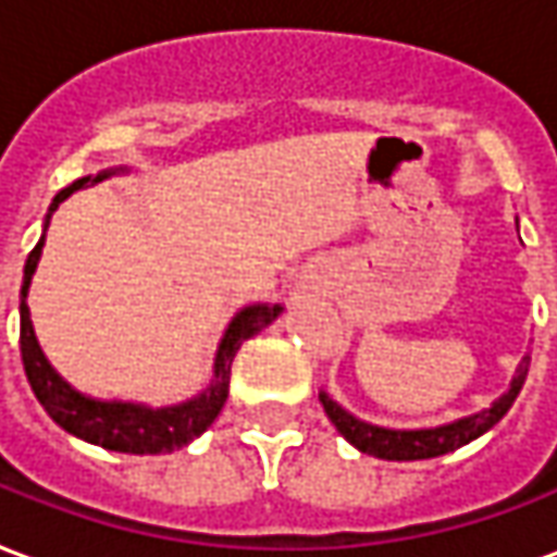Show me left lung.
Returning a JSON list of instances; mask_svg holds the SVG:
<instances>
[{"instance_id":"8db88e82","label":"left lung","mask_w":557,"mask_h":557,"mask_svg":"<svg viewBox=\"0 0 557 557\" xmlns=\"http://www.w3.org/2000/svg\"><path fill=\"white\" fill-rule=\"evenodd\" d=\"M528 367H531V355L521 358L519 370H516L512 382H509V391L491 403L488 409L473 412V416H463L458 421H448V424H436V428H416V431L382 428V424H370L363 418L351 416L348 409H343L339 403L330 397L327 391H321L318 400H321L324 412L333 421V428L343 433L345 440L358 451H363V455H373V458H382V461H424V458L448 455V451L479 440L482 433H488L509 412V406L516 403V397H519L521 385L528 379Z\"/></svg>"}]
</instances>
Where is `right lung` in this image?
Returning a JSON list of instances; mask_svg holds the SVG:
<instances>
[{"label":"right lung","mask_w":557,"mask_h":557,"mask_svg":"<svg viewBox=\"0 0 557 557\" xmlns=\"http://www.w3.org/2000/svg\"><path fill=\"white\" fill-rule=\"evenodd\" d=\"M129 166L102 169L99 175H84L78 182H72L66 190H60L53 197L48 218H45V233L51 224V214L60 209V202L69 199L81 187H94V184L106 182L111 175H124ZM45 233L38 245L26 257L23 267V285H21V358L29 388L36 394V400L45 406V412L72 436H78L84 443L109 448V451H124V455H163L172 448L187 446L190 440H197L199 433L209 431L218 412L224 409L230 394V363L236 358L239 345L251 339L255 333L270 327L275 318L285 312L282 302H255L239 309L233 321L224 330L218 351H214L212 382L209 388H202L197 397L175 403V406H145V403L129 400H99L90 394H81L69 385L63 375L51 367V360L45 358L41 345L33 330V318H29V306H26V294L33 285V272H36L38 260H41V248H45Z\"/></svg>","instance_id":"right-lung-1"}]
</instances>
